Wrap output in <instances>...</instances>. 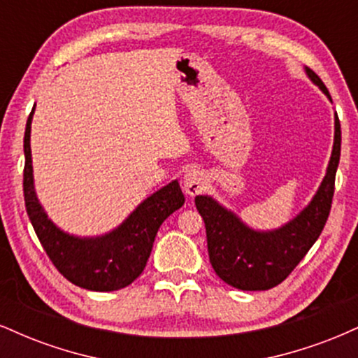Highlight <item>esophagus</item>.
I'll return each mask as SVG.
<instances>
[{
    "label": "esophagus",
    "instance_id": "1",
    "mask_svg": "<svg viewBox=\"0 0 358 358\" xmlns=\"http://www.w3.org/2000/svg\"><path fill=\"white\" fill-rule=\"evenodd\" d=\"M203 185H205V178L203 173L199 170H190L187 171L183 176V190L187 195L195 196L199 195L200 192L203 190Z\"/></svg>",
    "mask_w": 358,
    "mask_h": 358
}]
</instances>
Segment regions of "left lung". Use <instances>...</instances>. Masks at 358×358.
Listing matches in <instances>:
<instances>
[{
	"label": "left lung",
	"instance_id": "1",
	"mask_svg": "<svg viewBox=\"0 0 358 358\" xmlns=\"http://www.w3.org/2000/svg\"><path fill=\"white\" fill-rule=\"evenodd\" d=\"M306 73L330 97L322 79L311 69H306ZM340 146L342 131L335 114L334 151L318 192L306 208L276 231H254L212 196H195L196 210L207 231L210 264L222 281L242 291H266L289 276L318 239L330 215Z\"/></svg>",
	"mask_w": 358,
	"mask_h": 358
}]
</instances>
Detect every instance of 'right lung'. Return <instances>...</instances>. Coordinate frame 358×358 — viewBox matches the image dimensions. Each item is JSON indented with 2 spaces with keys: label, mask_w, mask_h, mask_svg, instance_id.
I'll return each instance as SVG.
<instances>
[{
  "label": "right lung",
  "mask_w": 358,
  "mask_h": 358,
  "mask_svg": "<svg viewBox=\"0 0 358 358\" xmlns=\"http://www.w3.org/2000/svg\"><path fill=\"white\" fill-rule=\"evenodd\" d=\"M34 110L35 106L28 116L23 139V193L27 213L45 252L62 276L84 289L116 291L129 286L145 269L159 225L185 203L182 188L176 180L168 183L106 236H69L48 219L36 199L30 150Z\"/></svg>",
  "instance_id": "obj_1"
}]
</instances>
